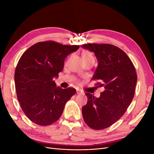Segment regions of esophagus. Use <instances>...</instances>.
<instances>
[{
	"label": "esophagus",
	"mask_w": 154,
	"mask_h": 154,
	"mask_svg": "<svg viewBox=\"0 0 154 154\" xmlns=\"http://www.w3.org/2000/svg\"><path fill=\"white\" fill-rule=\"evenodd\" d=\"M76 94H82V92H81L80 91L77 90V91H76Z\"/></svg>",
	"instance_id": "obj_1"
}]
</instances>
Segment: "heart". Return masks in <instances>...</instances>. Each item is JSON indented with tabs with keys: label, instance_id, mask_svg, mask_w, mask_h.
<instances>
[{
	"label": "heart",
	"instance_id": "obj_1",
	"mask_svg": "<svg viewBox=\"0 0 154 154\" xmlns=\"http://www.w3.org/2000/svg\"><path fill=\"white\" fill-rule=\"evenodd\" d=\"M82 58L83 60H87L93 58V57L89 52H88V51H84V52L82 53Z\"/></svg>",
	"mask_w": 154,
	"mask_h": 154
}]
</instances>
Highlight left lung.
<instances>
[{
    "label": "left lung",
    "mask_w": 154,
    "mask_h": 154,
    "mask_svg": "<svg viewBox=\"0 0 154 154\" xmlns=\"http://www.w3.org/2000/svg\"><path fill=\"white\" fill-rule=\"evenodd\" d=\"M82 47L94 53L98 65L92 79L100 81L97 85L105 88L99 97L86 93L83 118L91 128L104 129L122 118L131 103L137 80L136 69L127 54L115 45L88 44Z\"/></svg>",
    "instance_id": "8db88e82"
}]
</instances>
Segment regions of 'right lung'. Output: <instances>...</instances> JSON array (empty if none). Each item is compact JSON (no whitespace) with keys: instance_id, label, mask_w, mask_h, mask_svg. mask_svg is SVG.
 I'll return each mask as SVG.
<instances>
[{"instance_id":"add662e5","label":"right lung","mask_w":154,"mask_h":154,"mask_svg":"<svg viewBox=\"0 0 154 154\" xmlns=\"http://www.w3.org/2000/svg\"><path fill=\"white\" fill-rule=\"evenodd\" d=\"M79 48L40 42L22 55L15 72V88L21 108L31 122L41 126L56 122L75 94V88L57 87L54 78L62 71L66 58Z\"/></svg>"}]
</instances>
